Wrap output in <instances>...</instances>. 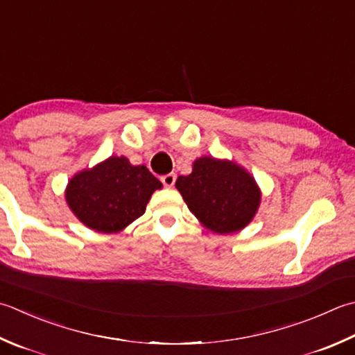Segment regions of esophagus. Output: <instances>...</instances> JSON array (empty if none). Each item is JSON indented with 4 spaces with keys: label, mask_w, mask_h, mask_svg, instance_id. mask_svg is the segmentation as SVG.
I'll list each match as a JSON object with an SVG mask.
<instances>
[{
    "label": "esophagus",
    "mask_w": 355,
    "mask_h": 355,
    "mask_svg": "<svg viewBox=\"0 0 355 355\" xmlns=\"http://www.w3.org/2000/svg\"><path fill=\"white\" fill-rule=\"evenodd\" d=\"M175 180H177L175 173H166V175L162 177V183L166 187H172L173 184H175Z\"/></svg>",
    "instance_id": "esophagus-1"
}]
</instances>
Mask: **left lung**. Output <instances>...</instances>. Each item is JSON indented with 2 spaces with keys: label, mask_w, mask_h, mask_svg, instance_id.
I'll use <instances>...</instances> for the list:
<instances>
[{
  "label": "left lung",
  "mask_w": 355,
  "mask_h": 355,
  "mask_svg": "<svg viewBox=\"0 0 355 355\" xmlns=\"http://www.w3.org/2000/svg\"><path fill=\"white\" fill-rule=\"evenodd\" d=\"M175 186L196 217L217 234L240 231L260 205L254 178L235 163L212 157L198 158L192 173L178 177Z\"/></svg>",
  "instance_id": "8db88e82"
}]
</instances>
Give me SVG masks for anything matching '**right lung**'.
I'll use <instances>...</instances> for the list:
<instances>
[{"label": "right lung", "instance_id": "obj_1", "mask_svg": "<svg viewBox=\"0 0 355 355\" xmlns=\"http://www.w3.org/2000/svg\"><path fill=\"white\" fill-rule=\"evenodd\" d=\"M157 189H162V182L146 166L110 157L94 169L76 173L69 182L66 200L87 227L110 234L141 217Z\"/></svg>", "mask_w": 355, "mask_h": 355}]
</instances>
